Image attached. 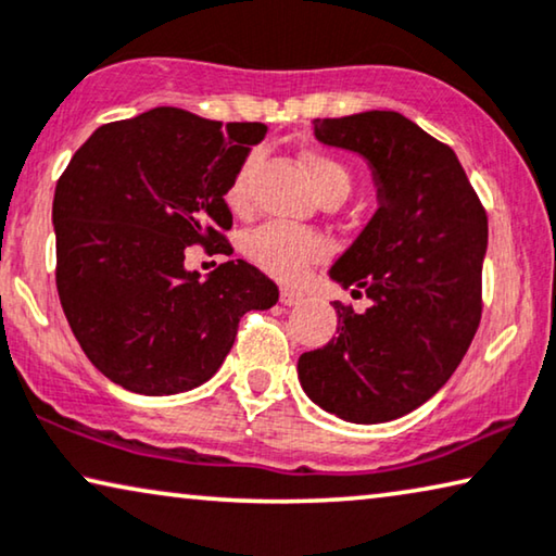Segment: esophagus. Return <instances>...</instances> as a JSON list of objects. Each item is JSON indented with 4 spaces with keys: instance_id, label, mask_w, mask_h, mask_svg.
I'll return each mask as SVG.
<instances>
[{
    "instance_id": "esophagus-1",
    "label": "esophagus",
    "mask_w": 556,
    "mask_h": 556,
    "mask_svg": "<svg viewBox=\"0 0 556 556\" xmlns=\"http://www.w3.org/2000/svg\"><path fill=\"white\" fill-rule=\"evenodd\" d=\"M303 301V293L293 291V288H280V303L283 305H298Z\"/></svg>"
}]
</instances>
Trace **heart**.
Masks as SVG:
<instances>
[{
	"label": "heart",
	"mask_w": 556,
	"mask_h": 556,
	"mask_svg": "<svg viewBox=\"0 0 556 556\" xmlns=\"http://www.w3.org/2000/svg\"><path fill=\"white\" fill-rule=\"evenodd\" d=\"M303 163L320 198L349 195L351 175L338 160H333L331 155H324V152H308V155L303 157ZM258 165L261 152L251 150L243 157V163L236 167V173H232L225 200H228V205L236 207V211L248 205L251 182L255 170H258ZM245 253L251 255V261L258 265V268L270 273V276H276L280 280H295L298 276H303V270L308 268L311 263L326 258L328 243L316 230L295 228V225L286 223H265L245 238Z\"/></svg>",
	"instance_id": "b5f03b06"
}]
</instances>
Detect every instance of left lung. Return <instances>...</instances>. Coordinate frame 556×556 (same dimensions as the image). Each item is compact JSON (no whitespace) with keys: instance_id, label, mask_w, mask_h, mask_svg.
<instances>
[{"instance_id":"8db88e82","label":"left lung","mask_w":556,"mask_h":556,"mask_svg":"<svg viewBox=\"0 0 556 556\" xmlns=\"http://www.w3.org/2000/svg\"><path fill=\"white\" fill-rule=\"evenodd\" d=\"M313 132L368 160L378 211L331 268L371 305L333 301L338 336L298 358V378L343 421H393L429 401L473 341L486 211L454 150L399 112L313 119Z\"/></svg>"}]
</instances>
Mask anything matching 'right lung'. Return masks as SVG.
I'll list each match as a JSON object with an SVG mask.
<instances>
[{"mask_svg": "<svg viewBox=\"0 0 556 556\" xmlns=\"http://www.w3.org/2000/svg\"><path fill=\"white\" fill-rule=\"evenodd\" d=\"M265 132L155 108L98 127L72 155L52 203L54 278L72 333L110 381L144 396L195 389L230 353L240 318L276 305L278 286L245 261L205 280L185 270L190 245L232 253L225 192Z\"/></svg>", "mask_w": 556, "mask_h": 556, "instance_id": "1", "label": "right lung"}]
</instances>
